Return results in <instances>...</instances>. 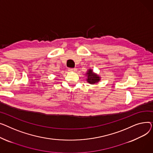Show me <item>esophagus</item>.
I'll return each instance as SVG.
<instances>
[{"label": "esophagus", "instance_id": "34e87169", "mask_svg": "<svg viewBox=\"0 0 153 153\" xmlns=\"http://www.w3.org/2000/svg\"><path fill=\"white\" fill-rule=\"evenodd\" d=\"M68 70L70 71H76V68H69Z\"/></svg>", "mask_w": 153, "mask_h": 153}]
</instances>
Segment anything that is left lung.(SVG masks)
<instances>
[{
    "label": "left lung",
    "mask_w": 153,
    "mask_h": 153,
    "mask_svg": "<svg viewBox=\"0 0 153 153\" xmlns=\"http://www.w3.org/2000/svg\"><path fill=\"white\" fill-rule=\"evenodd\" d=\"M86 76L87 82L91 85H94L98 83V82L101 80V77L97 74L94 73L92 69L89 68L87 70V72L85 74Z\"/></svg>",
    "instance_id": "1"
}]
</instances>
